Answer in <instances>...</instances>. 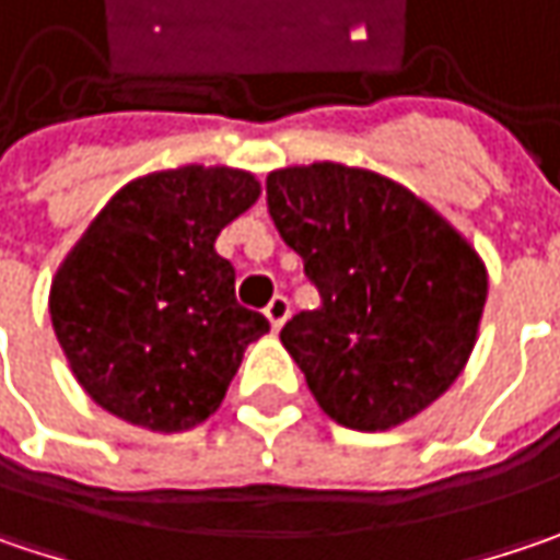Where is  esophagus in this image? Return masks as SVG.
I'll use <instances>...</instances> for the list:
<instances>
[{
    "label": "esophagus",
    "mask_w": 560,
    "mask_h": 560,
    "mask_svg": "<svg viewBox=\"0 0 560 560\" xmlns=\"http://www.w3.org/2000/svg\"><path fill=\"white\" fill-rule=\"evenodd\" d=\"M288 313H291V304H288V298H281V294H276V298L269 301V307H266V319H269L272 332H279L281 326H284Z\"/></svg>",
    "instance_id": "1"
}]
</instances>
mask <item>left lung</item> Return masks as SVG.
<instances>
[{
  "instance_id": "1",
  "label": "left lung",
  "mask_w": 560,
  "mask_h": 560,
  "mask_svg": "<svg viewBox=\"0 0 560 560\" xmlns=\"http://www.w3.org/2000/svg\"><path fill=\"white\" fill-rule=\"evenodd\" d=\"M266 199L319 291V307L281 329L316 406L351 431H389L438 402L478 339L488 272L476 247L368 167H281Z\"/></svg>"
}]
</instances>
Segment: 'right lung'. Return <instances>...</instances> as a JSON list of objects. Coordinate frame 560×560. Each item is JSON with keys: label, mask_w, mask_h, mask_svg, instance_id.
Returning a JSON list of instances; mask_svg holds the SVG:
<instances>
[{"label": "right lung", "mask_w": 560, "mask_h": 560, "mask_svg": "<svg viewBox=\"0 0 560 560\" xmlns=\"http://www.w3.org/2000/svg\"><path fill=\"white\" fill-rule=\"evenodd\" d=\"M237 167L186 164L129 180L50 284V319L79 386L116 418L177 434L218 411L262 313L234 298L218 234L259 199Z\"/></svg>", "instance_id": "right-lung-1"}]
</instances>
